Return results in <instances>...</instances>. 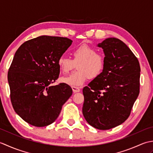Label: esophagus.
<instances>
[{
	"mask_svg": "<svg viewBox=\"0 0 153 153\" xmlns=\"http://www.w3.org/2000/svg\"><path fill=\"white\" fill-rule=\"evenodd\" d=\"M71 89H72L74 93H78V92H80V91H81L79 87H77L72 86L71 87Z\"/></svg>",
	"mask_w": 153,
	"mask_h": 153,
	"instance_id": "obj_1",
	"label": "esophagus"
}]
</instances>
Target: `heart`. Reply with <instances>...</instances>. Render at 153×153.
Listing matches in <instances>:
<instances>
[{
  "instance_id": "heart-1",
  "label": "heart",
  "mask_w": 153,
  "mask_h": 153,
  "mask_svg": "<svg viewBox=\"0 0 153 153\" xmlns=\"http://www.w3.org/2000/svg\"><path fill=\"white\" fill-rule=\"evenodd\" d=\"M71 59L62 56L58 59L57 64L63 74H67L77 64V71L61 79L63 83L71 86L83 85L89 78L95 79L102 74L105 68V60L102 54L87 45L74 48L71 52Z\"/></svg>"
}]
</instances>
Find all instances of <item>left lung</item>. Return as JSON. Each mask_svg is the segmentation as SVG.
I'll return each mask as SVG.
<instances>
[{
  "label": "left lung",
  "mask_w": 153,
  "mask_h": 153,
  "mask_svg": "<svg viewBox=\"0 0 153 153\" xmlns=\"http://www.w3.org/2000/svg\"><path fill=\"white\" fill-rule=\"evenodd\" d=\"M97 46L105 53V68L83 88L82 112L89 125L106 130L130 115L139 94L141 68L137 57L118 39H106Z\"/></svg>",
  "instance_id": "left-lung-1"
}]
</instances>
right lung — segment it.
<instances>
[{
	"mask_svg": "<svg viewBox=\"0 0 153 153\" xmlns=\"http://www.w3.org/2000/svg\"><path fill=\"white\" fill-rule=\"evenodd\" d=\"M72 43L66 37L42 35L23 43L8 72L10 100L15 112L30 124L53 123L72 95L66 83L52 85L58 78V59Z\"/></svg>",
	"mask_w": 153,
	"mask_h": 153,
	"instance_id": "add662e5",
	"label": "right lung"
}]
</instances>
